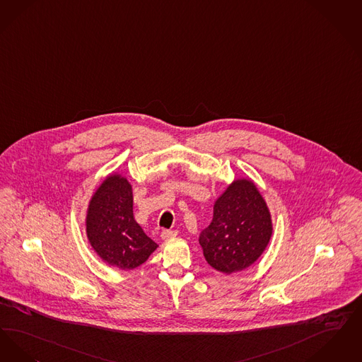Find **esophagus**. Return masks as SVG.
Listing matches in <instances>:
<instances>
[{"label":"esophagus","mask_w":362,"mask_h":362,"mask_svg":"<svg viewBox=\"0 0 362 362\" xmlns=\"http://www.w3.org/2000/svg\"><path fill=\"white\" fill-rule=\"evenodd\" d=\"M177 231H174V230H163L162 233H160V236H162V239H172L174 236H177Z\"/></svg>","instance_id":"34e87169"}]
</instances>
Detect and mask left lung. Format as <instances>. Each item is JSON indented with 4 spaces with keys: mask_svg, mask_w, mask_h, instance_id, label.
<instances>
[{
    "mask_svg": "<svg viewBox=\"0 0 362 362\" xmlns=\"http://www.w3.org/2000/svg\"><path fill=\"white\" fill-rule=\"evenodd\" d=\"M270 236L272 219L265 200L250 180H236L216 200L212 221L199 242L206 262L230 274L252 265Z\"/></svg>",
    "mask_w": 362,
    "mask_h": 362,
    "instance_id": "1",
    "label": "left lung"
}]
</instances>
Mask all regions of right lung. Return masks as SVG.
Returning a JSON list of instances; mask_svg holds the SVG:
<instances>
[{
  "label": "right lung",
  "instance_id": "right-lung-1",
  "mask_svg": "<svg viewBox=\"0 0 362 362\" xmlns=\"http://www.w3.org/2000/svg\"><path fill=\"white\" fill-rule=\"evenodd\" d=\"M86 233L95 252L123 270L139 267L157 249L134 219L132 188L119 174L110 175L95 190L88 209Z\"/></svg>",
  "mask_w": 362,
  "mask_h": 362
}]
</instances>
